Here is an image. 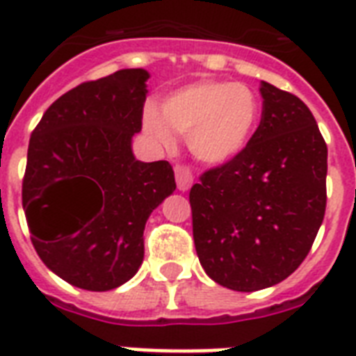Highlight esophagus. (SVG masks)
I'll list each match as a JSON object with an SVG mask.
<instances>
[{
	"label": "esophagus",
	"instance_id": "esophagus-1",
	"mask_svg": "<svg viewBox=\"0 0 356 356\" xmlns=\"http://www.w3.org/2000/svg\"><path fill=\"white\" fill-rule=\"evenodd\" d=\"M175 176H176V186L180 191H187L193 186V175L189 167L186 165H176L175 167Z\"/></svg>",
	"mask_w": 356,
	"mask_h": 356
}]
</instances>
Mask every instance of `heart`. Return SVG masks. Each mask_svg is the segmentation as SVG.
<instances>
[{
    "instance_id": "obj_1",
    "label": "heart",
    "mask_w": 356,
    "mask_h": 356,
    "mask_svg": "<svg viewBox=\"0 0 356 356\" xmlns=\"http://www.w3.org/2000/svg\"><path fill=\"white\" fill-rule=\"evenodd\" d=\"M261 104L252 88L241 82L200 81L176 90L143 110V129L163 147L176 136L187 138L193 154L204 163L235 160L250 145L257 129Z\"/></svg>"
}]
</instances>
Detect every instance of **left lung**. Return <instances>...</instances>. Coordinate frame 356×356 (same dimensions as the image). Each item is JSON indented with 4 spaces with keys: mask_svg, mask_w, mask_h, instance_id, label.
<instances>
[{
    "mask_svg": "<svg viewBox=\"0 0 356 356\" xmlns=\"http://www.w3.org/2000/svg\"><path fill=\"white\" fill-rule=\"evenodd\" d=\"M263 113L250 145L189 193L202 268L238 292L277 285L316 238L327 204V145L300 97L261 82Z\"/></svg>",
    "mask_w": 356,
    "mask_h": 356,
    "instance_id": "8db88e82",
    "label": "left lung"
}]
</instances>
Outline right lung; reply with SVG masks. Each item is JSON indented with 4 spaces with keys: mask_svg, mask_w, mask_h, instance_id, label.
Returning a JSON list of instances; mask_svg holds the SVG:
<instances>
[{
    "mask_svg": "<svg viewBox=\"0 0 356 356\" xmlns=\"http://www.w3.org/2000/svg\"><path fill=\"white\" fill-rule=\"evenodd\" d=\"M145 70L82 82L33 130L22 202L36 254L84 291L118 289L143 263V229L176 189L169 161L132 154L147 99Z\"/></svg>",
    "mask_w": 356,
    "mask_h": 356,
    "instance_id": "right-lung-1",
    "label": "right lung"
}]
</instances>
